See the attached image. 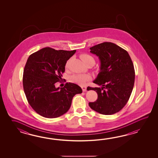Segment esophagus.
Masks as SVG:
<instances>
[{
  "label": "esophagus",
  "mask_w": 158,
  "mask_h": 158,
  "mask_svg": "<svg viewBox=\"0 0 158 158\" xmlns=\"http://www.w3.org/2000/svg\"><path fill=\"white\" fill-rule=\"evenodd\" d=\"M81 88H82V91H86V86H81Z\"/></svg>",
  "instance_id": "34e87169"
}]
</instances>
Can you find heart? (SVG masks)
<instances>
[{
  "instance_id": "1",
  "label": "heart",
  "mask_w": 158,
  "mask_h": 158,
  "mask_svg": "<svg viewBox=\"0 0 158 158\" xmlns=\"http://www.w3.org/2000/svg\"><path fill=\"white\" fill-rule=\"evenodd\" d=\"M81 58L84 61V63L87 65L90 63H93L95 64V59L94 57L89 54H82L81 55ZM70 59L68 60L65 65V68L68 67ZM91 76L86 74H74L71 76L69 78V81L72 83L78 84L79 85H84L86 83V82L90 80Z\"/></svg>"
}]
</instances>
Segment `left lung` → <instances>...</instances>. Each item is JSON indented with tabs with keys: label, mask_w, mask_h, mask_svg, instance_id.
Instances as JSON below:
<instances>
[{
	"label": "left lung",
	"mask_w": 158,
	"mask_h": 158,
	"mask_svg": "<svg viewBox=\"0 0 158 158\" xmlns=\"http://www.w3.org/2000/svg\"><path fill=\"white\" fill-rule=\"evenodd\" d=\"M101 61L100 72L93 81L101 87H87L98 94L90 107L101 114H114L127 103L133 89L134 65L128 52L112 42H103L90 48Z\"/></svg>",
	"instance_id": "obj_1"
}]
</instances>
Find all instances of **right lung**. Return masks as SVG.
Instances as JSON below:
<instances>
[{
	"label": "right lung",
	"instance_id": "obj_1",
	"mask_svg": "<svg viewBox=\"0 0 158 158\" xmlns=\"http://www.w3.org/2000/svg\"><path fill=\"white\" fill-rule=\"evenodd\" d=\"M76 51L45 47L28 57L23 78L24 93L30 106L40 116H60L71 107L74 95L82 93L78 85L71 82L60 88L55 86L61 79L68 60Z\"/></svg>",
	"mask_w": 158,
	"mask_h": 158
}]
</instances>
